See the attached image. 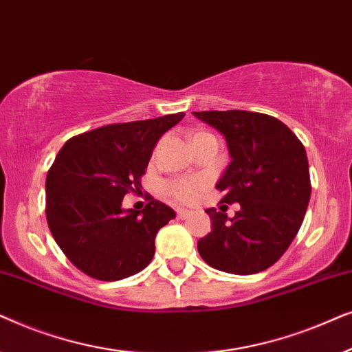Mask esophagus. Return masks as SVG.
Returning a JSON list of instances; mask_svg holds the SVG:
<instances>
[{"instance_id":"34e87169","label":"esophagus","mask_w":352,"mask_h":352,"mask_svg":"<svg viewBox=\"0 0 352 352\" xmlns=\"http://www.w3.org/2000/svg\"><path fill=\"white\" fill-rule=\"evenodd\" d=\"M176 214H177V218H179V219H186V218H189L190 211L186 210V208H177Z\"/></svg>"}]
</instances>
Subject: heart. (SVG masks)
Segmentation results:
<instances>
[{"mask_svg":"<svg viewBox=\"0 0 352 352\" xmlns=\"http://www.w3.org/2000/svg\"><path fill=\"white\" fill-rule=\"evenodd\" d=\"M205 186L206 181L201 177H179V179L166 182L165 190L177 201H192L199 197Z\"/></svg>","mask_w":352,"mask_h":352,"instance_id":"b5f03b06","label":"heart"}]
</instances>
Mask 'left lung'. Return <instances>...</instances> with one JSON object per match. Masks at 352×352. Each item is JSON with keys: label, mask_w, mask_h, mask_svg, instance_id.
Listing matches in <instances>:
<instances>
[{"label": "left lung", "mask_w": 352, "mask_h": 352, "mask_svg": "<svg viewBox=\"0 0 352 352\" xmlns=\"http://www.w3.org/2000/svg\"><path fill=\"white\" fill-rule=\"evenodd\" d=\"M218 129L230 163L216 184L223 204H239L234 218L208 208L211 232L197 242L211 267L248 276L271 267L287 252L311 199L307 155L287 124L247 110L192 112Z\"/></svg>", "instance_id": "left-lung-1"}]
</instances>
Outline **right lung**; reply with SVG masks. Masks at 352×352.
Returning <instances> with one entry per match:
<instances>
[{"instance_id":"obj_1","label":"right lung","mask_w":352,"mask_h":352,"mask_svg":"<svg viewBox=\"0 0 352 352\" xmlns=\"http://www.w3.org/2000/svg\"><path fill=\"white\" fill-rule=\"evenodd\" d=\"M186 113L115 123L70 138L46 176V219L75 267L98 280L141 272L155 253V235L176 213L148 199L142 211L123 210L138 192L153 147Z\"/></svg>"}]
</instances>
